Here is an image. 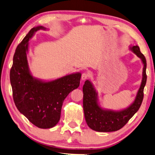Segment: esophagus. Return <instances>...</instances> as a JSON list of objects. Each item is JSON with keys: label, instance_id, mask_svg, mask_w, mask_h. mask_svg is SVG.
I'll return each mask as SVG.
<instances>
[{"label": "esophagus", "instance_id": "1", "mask_svg": "<svg viewBox=\"0 0 155 155\" xmlns=\"http://www.w3.org/2000/svg\"><path fill=\"white\" fill-rule=\"evenodd\" d=\"M88 77H89L88 74H87V72H84V73H83L82 76H81V79H82L83 81H85L87 78H88Z\"/></svg>", "mask_w": 155, "mask_h": 155}]
</instances>
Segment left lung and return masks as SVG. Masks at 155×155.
Wrapping results in <instances>:
<instances>
[{"instance_id": "obj_1", "label": "left lung", "mask_w": 155, "mask_h": 155, "mask_svg": "<svg viewBox=\"0 0 155 155\" xmlns=\"http://www.w3.org/2000/svg\"><path fill=\"white\" fill-rule=\"evenodd\" d=\"M129 50L136 54L143 64L142 78L135 100L127 108L114 110L104 108L100 106L98 94L91 81L87 80L83 87V110L87 125L99 132H111L119 130L136 113L144 97V88L146 83V60L137 45H130Z\"/></svg>"}]
</instances>
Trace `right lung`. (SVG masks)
Returning <instances> with one entry per match:
<instances>
[{"mask_svg":"<svg viewBox=\"0 0 155 155\" xmlns=\"http://www.w3.org/2000/svg\"><path fill=\"white\" fill-rule=\"evenodd\" d=\"M40 30L48 29L42 26L34 27L17 47L10 71V81L14 102L20 113L38 128L49 129L60 120L65 98L79 87L81 73L74 72L49 81L33 77L27 55L29 41Z\"/></svg>","mask_w":155,"mask_h":155,"instance_id":"add662e5","label":"right lung"}]
</instances>
